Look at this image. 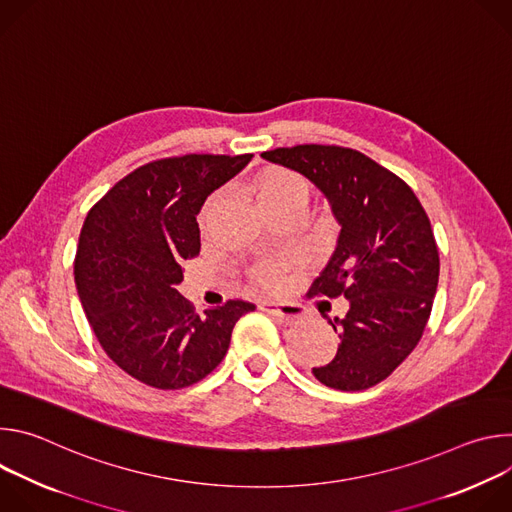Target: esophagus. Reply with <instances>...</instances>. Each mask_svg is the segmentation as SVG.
I'll return each mask as SVG.
<instances>
[{
	"mask_svg": "<svg viewBox=\"0 0 512 512\" xmlns=\"http://www.w3.org/2000/svg\"><path fill=\"white\" fill-rule=\"evenodd\" d=\"M261 310L267 312L271 318H275L281 324H291V322L298 320L302 316V308L300 306H296V304H287V306L285 304H275L271 300L263 302Z\"/></svg>",
	"mask_w": 512,
	"mask_h": 512,
	"instance_id": "1",
	"label": "esophagus"
}]
</instances>
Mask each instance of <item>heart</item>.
<instances>
[{
	"label": "heart",
	"mask_w": 512,
	"mask_h": 512,
	"mask_svg": "<svg viewBox=\"0 0 512 512\" xmlns=\"http://www.w3.org/2000/svg\"><path fill=\"white\" fill-rule=\"evenodd\" d=\"M255 196L259 206L265 210L269 206L281 204V202H289L296 198H308V188L304 184V180L289 172V170H269L267 174H263L259 178V182L255 184ZM255 279L261 285H275L279 281V265L275 263H265L261 267L255 269Z\"/></svg>",
	"instance_id": "obj_1"
}]
</instances>
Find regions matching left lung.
<instances>
[{
    "label": "left lung",
    "instance_id": "left-lung-1",
    "mask_svg": "<svg viewBox=\"0 0 512 512\" xmlns=\"http://www.w3.org/2000/svg\"><path fill=\"white\" fill-rule=\"evenodd\" d=\"M261 158L306 176L340 225L310 294L344 296L348 312L328 320L340 344L312 373L338 391L375 387L411 354L431 314L440 255L429 218L401 178L356 150L310 143Z\"/></svg>",
    "mask_w": 512,
    "mask_h": 512
}]
</instances>
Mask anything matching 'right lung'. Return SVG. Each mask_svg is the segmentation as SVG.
Instances as JSON below:
<instances>
[{
	"label": "right lung",
	"instance_id": "1",
	"mask_svg": "<svg viewBox=\"0 0 512 512\" xmlns=\"http://www.w3.org/2000/svg\"><path fill=\"white\" fill-rule=\"evenodd\" d=\"M253 154H190L145 164L119 180L87 214L75 283L107 356L133 379L164 391L210 375L225 358L241 316L231 300L196 314L176 289L182 263L200 253L196 216Z\"/></svg>",
	"mask_w": 512,
	"mask_h": 512
}]
</instances>
